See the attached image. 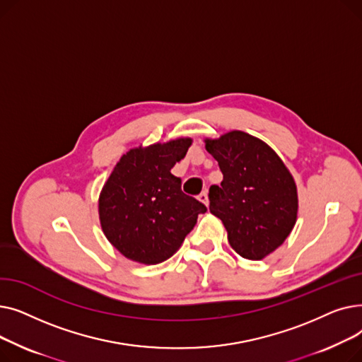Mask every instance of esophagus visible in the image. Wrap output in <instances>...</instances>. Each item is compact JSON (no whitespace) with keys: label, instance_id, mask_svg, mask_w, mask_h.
Listing matches in <instances>:
<instances>
[{"label":"esophagus","instance_id":"1","mask_svg":"<svg viewBox=\"0 0 362 362\" xmlns=\"http://www.w3.org/2000/svg\"><path fill=\"white\" fill-rule=\"evenodd\" d=\"M198 199L202 202V204H208V192L206 191H202L199 195H198Z\"/></svg>","mask_w":362,"mask_h":362}]
</instances>
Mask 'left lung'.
<instances>
[{
    "mask_svg": "<svg viewBox=\"0 0 362 362\" xmlns=\"http://www.w3.org/2000/svg\"><path fill=\"white\" fill-rule=\"evenodd\" d=\"M204 142L223 173L221 185L210 187L211 214L240 257L265 258L286 240L298 218L292 173L270 145L242 130Z\"/></svg>",
    "mask_w": 362,
    "mask_h": 362,
    "instance_id": "8db88e82",
    "label": "left lung"
}]
</instances>
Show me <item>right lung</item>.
I'll return each instance as SVG.
<instances>
[{
  "instance_id": "obj_1",
  "label": "right lung",
  "mask_w": 362,
  "mask_h": 362,
  "mask_svg": "<svg viewBox=\"0 0 362 362\" xmlns=\"http://www.w3.org/2000/svg\"><path fill=\"white\" fill-rule=\"evenodd\" d=\"M192 145L177 138L129 149L104 183L98 214L108 242L123 257L154 265L175 255L194 229L202 202L187 197L171 168Z\"/></svg>"
}]
</instances>
